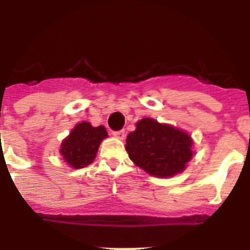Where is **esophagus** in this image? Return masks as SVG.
I'll return each mask as SVG.
<instances>
[{
    "mask_svg": "<svg viewBox=\"0 0 250 250\" xmlns=\"http://www.w3.org/2000/svg\"><path fill=\"white\" fill-rule=\"evenodd\" d=\"M112 135L115 136V138H119V139H124L125 138V130H119V131H114L112 132Z\"/></svg>",
    "mask_w": 250,
    "mask_h": 250,
    "instance_id": "1",
    "label": "esophagus"
}]
</instances>
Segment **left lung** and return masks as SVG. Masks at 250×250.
Masks as SVG:
<instances>
[{
  "instance_id": "8db88e82",
  "label": "left lung",
  "mask_w": 250,
  "mask_h": 250,
  "mask_svg": "<svg viewBox=\"0 0 250 250\" xmlns=\"http://www.w3.org/2000/svg\"><path fill=\"white\" fill-rule=\"evenodd\" d=\"M191 139L187 132L145 118L126 138L129 158L146 173L159 178L183 171L191 159Z\"/></svg>"
}]
</instances>
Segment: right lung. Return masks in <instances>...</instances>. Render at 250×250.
I'll return each mask as SVG.
<instances>
[{
    "label": "right lung",
    "mask_w": 250,
    "mask_h": 250,
    "mask_svg": "<svg viewBox=\"0 0 250 250\" xmlns=\"http://www.w3.org/2000/svg\"><path fill=\"white\" fill-rule=\"evenodd\" d=\"M106 136L107 131L103 125L94 127L91 124L83 121L77 124L70 135L62 141L60 152L72 167H85L94 161L101 140Z\"/></svg>",
    "instance_id": "obj_1"
}]
</instances>
